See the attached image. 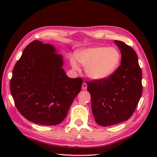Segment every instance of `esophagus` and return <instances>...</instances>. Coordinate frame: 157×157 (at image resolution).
Listing matches in <instances>:
<instances>
[{
  "label": "esophagus",
  "instance_id": "esophagus-1",
  "mask_svg": "<svg viewBox=\"0 0 157 157\" xmlns=\"http://www.w3.org/2000/svg\"><path fill=\"white\" fill-rule=\"evenodd\" d=\"M82 89L83 90H86L87 89V84L86 82H84L82 84Z\"/></svg>",
  "mask_w": 157,
  "mask_h": 157
}]
</instances>
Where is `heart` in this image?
<instances>
[{
    "label": "heart",
    "mask_w": 157,
    "mask_h": 157,
    "mask_svg": "<svg viewBox=\"0 0 157 157\" xmlns=\"http://www.w3.org/2000/svg\"><path fill=\"white\" fill-rule=\"evenodd\" d=\"M76 59L85 67L86 74L93 79L101 80L111 76L121 61V55L117 49L106 46L83 49L76 55ZM71 64L73 69H78L76 60L71 58Z\"/></svg>",
    "instance_id": "obj_1"
}]
</instances>
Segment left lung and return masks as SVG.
Masks as SVG:
<instances>
[{
	"label": "left lung",
	"instance_id": "8db88e82",
	"mask_svg": "<svg viewBox=\"0 0 157 157\" xmlns=\"http://www.w3.org/2000/svg\"><path fill=\"white\" fill-rule=\"evenodd\" d=\"M121 53V65L109 78L86 82L95 121L111 126L127 121L142 94V70L137 54L125 42L115 40Z\"/></svg>",
	"mask_w": 157,
	"mask_h": 157
}]
</instances>
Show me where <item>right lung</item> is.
Segmentation results:
<instances>
[{"label":"right lung","instance_id":"right-lung-1","mask_svg":"<svg viewBox=\"0 0 157 157\" xmlns=\"http://www.w3.org/2000/svg\"><path fill=\"white\" fill-rule=\"evenodd\" d=\"M62 66V55L51 44L34 40L25 48L13 68L10 90L28 121L55 125L65 118L83 79L69 78Z\"/></svg>","mask_w":157,"mask_h":157}]
</instances>
